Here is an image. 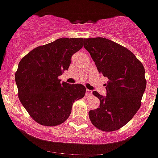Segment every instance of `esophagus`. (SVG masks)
Here are the masks:
<instances>
[{
    "mask_svg": "<svg viewBox=\"0 0 158 158\" xmlns=\"http://www.w3.org/2000/svg\"><path fill=\"white\" fill-rule=\"evenodd\" d=\"M92 94V91L89 89H86V96H90Z\"/></svg>",
    "mask_w": 158,
    "mask_h": 158,
    "instance_id": "1",
    "label": "esophagus"
}]
</instances>
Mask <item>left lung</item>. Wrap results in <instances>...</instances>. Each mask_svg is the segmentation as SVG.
<instances>
[{"label": "left lung", "instance_id": "1", "mask_svg": "<svg viewBox=\"0 0 158 158\" xmlns=\"http://www.w3.org/2000/svg\"><path fill=\"white\" fill-rule=\"evenodd\" d=\"M84 47L100 74L109 80L106 96L93 91L100 106L89 111V118L99 130H118L140 108L147 84L144 68L131 51L104 37L84 39Z\"/></svg>", "mask_w": 158, "mask_h": 158}]
</instances>
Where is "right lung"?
Listing matches in <instances>:
<instances>
[{
	"label": "right lung",
	"mask_w": 158,
	"mask_h": 158,
	"mask_svg": "<svg viewBox=\"0 0 158 158\" xmlns=\"http://www.w3.org/2000/svg\"><path fill=\"white\" fill-rule=\"evenodd\" d=\"M83 38H59L37 47L18 64L15 81L18 98L30 116L41 125L57 126L71 113L73 103L84 96L83 84L60 83L71 57L83 47Z\"/></svg>",
	"instance_id": "1"
}]
</instances>
